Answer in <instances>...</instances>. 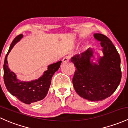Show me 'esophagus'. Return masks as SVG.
Instances as JSON below:
<instances>
[{
	"instance_id": "esophagus-1",
	"label": "esophagus",
	"mask_w": 128,
	"mask_h": 128,
	"mask_svg": "<svg viewBox=\"0 0 128 128\" xmlns=\"http://www.w3.org/2000/svg\"><path fill=\"white\" fill-rule=\"evenodd\" d=\"M70 56H66V57H64V58H63L62 61H63V62H64V63L68 62L70 60Z\"/></svg>"
}]
</instances>
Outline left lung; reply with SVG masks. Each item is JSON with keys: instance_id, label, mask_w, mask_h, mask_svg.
I'll return each mask as SVG.
<instances>
[{"instance_id": "8db88e82", "label": "left lung", "mask_w": 128, "mask_h": 128, "mask_svg": "<svg viewBox=\"0 0 128 128\" xmlns=\"http://www.w3.org/2000/svg\"><path fill=\"white\" fill-rule=\"evenodd\" d=\"M94 38L102 47L104 56L93 62L91 48L71 57L76 68L72 78L75 91L81 97L92 101H102L113 94L122 78L120 57L112 42L106 35L94 34Z\"/></svg>"}]
</instances>
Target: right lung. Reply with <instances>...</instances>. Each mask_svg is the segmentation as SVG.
Returning a JSON list of instances; mask_svg holds the SVG:
<instances>
[{"instance_id": "1", "label": "right lung", "mask_w": 128, "mask_h": 128, "mask_svg": "<svg viewBox=\"0 0 128 128\" xmlns=\"http://www.w3.org/2000/svg\"><path fill=\"white\" fill-rule=\"evenodd\" d=\"M22 37V34L16 36L10 46L4 61V79L6 89L12 95L17 98L21 102L30 104L41 101L46 97L50 87L52 76L60 68L62 61L49 64L48 70L38 79L29 82L20 80L18 79L14 72L8 68L7 56L15 44Z\"/></svg>"}]
</instances>
